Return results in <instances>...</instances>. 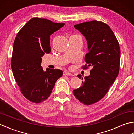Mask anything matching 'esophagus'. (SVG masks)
<instances>
[{
    "mask_svg": "<svg viewBox=\"0 0 134 134\" xmlns=\"http://www.w3.org/2000/svg\"><path fill=\"white\" fill-rule=\"evenodd\" d=\"M63 75H72V74L71 73L69 72V71H64L63 72Z\"/></svg>",
    "mask_w": 134,
    "mask_h": 134,
    "instance_id": "obj_1",
    "label": "esophagus"
}]
</instances>
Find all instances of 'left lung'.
<instances>
[{
    "label": "left lung",
    "mask_w": 134,
    "mask_h": 134,
    "mask_svg": "<svg viewBox=\"0 0 134 134\" xmlns=\"http://www.w3.org/2000/svg\"><path fill=\"white\" fill-rule=\"evenodd\" d=\"M86 38L89 52L83 67L92 66L90 75L85 76L82 86L73 90L76 99L89 105L100 100L117 77L120 69V49L118 40L110 27L100 21L85 22L74 25ZM80 79L81 75H77Z\"/></svg>",
    "instance_id": "obj_1"
}]
</instances>
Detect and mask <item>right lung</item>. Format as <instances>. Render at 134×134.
<instances>
[{
    "mask_svg": "<svg viewBox=\"0 0 134 134\" xmlns=\"http://www.w3.org/2000/svg\"><path fill=\"white\" fill-rule=\"evenodd\" d=\"M64 25L35 17L19 31L14 42L11 69L22 94L40 103L49 97L56 81L63 75L59 69L41 66V57L51 52L50 36Z\"/></svg>",
    "mask_w": 134,
    "mask_h": 134,
    "instance_id": "1",
    "label": "right lung"
}]
</instances>
